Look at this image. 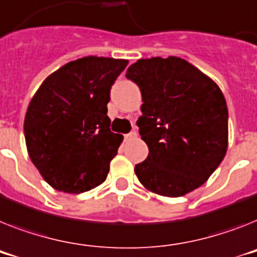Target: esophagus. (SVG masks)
Here are the masks:
<instances>
[{
    "mask_svg": "<svg viewBox=\"0 0 257 257\" xmlns=\"http://www.w3.org/2000/svg\"><path fill=\"white\" fill-rule=\"evenodd\" d=\"M124 137H125V140L135 139V137H137V133H136V131H132V132H129L128 135H125Z\"/></svg>",
    "mask_w": 257,
    "mask_h": 257,
    "instance_id": "esophagus-1",
    "label": "esophagus"
}]
</instances>
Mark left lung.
<instances>
[{"instance_id": "obj_1", "label": "left lung", "mask_w": 257, "mask_h": 257, "mask_svg": "<svg viewBox=\"0 0 257 257\" xmlns=\"http://www.w3.org/2000/svg\"><path fill=\"white\" fill-rule=\"evenodd\" d=\"M125 77L141 90L137 120L148 158L136 175L149 191L179 197L208 180L227 150L228 112L212 79L179 57L141 59Z\"/></svg>"}]
</instances>
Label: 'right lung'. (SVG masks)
<instances>
[{"label":"right lung","instance_id":"obj_1","mask_svg":"<svg viewBox=\"0 0 257 257\" xmlns=\"http://www.w3.org/2000/svg\"><path fill=\"white\" fill-rule=\"evenodd\" d=\"M128 60L88 56L52 73L25 117L32 163L57 191L82 193L102 184L122 136L111 132L109 92Z\"/></svg>","mask_w":257,"mask_h":257}]
</instances>
